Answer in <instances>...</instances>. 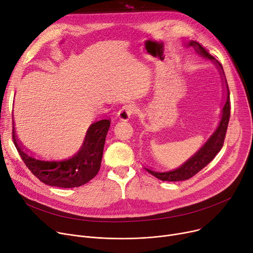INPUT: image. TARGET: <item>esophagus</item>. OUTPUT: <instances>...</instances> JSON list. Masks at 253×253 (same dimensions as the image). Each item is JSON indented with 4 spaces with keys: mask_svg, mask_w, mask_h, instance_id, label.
I'll return each mask as SVG.
<instances>
[{
    "mask_svg": "<svg viewBox=\"0 0 253 253\" xmlns=\"http://www.w3.org/2000/svg\"><path fill=\"white\" fill-rule=\"evenodd\" d=\"M136 111V108L135 106L132 105V104H126V105H124L122 107V109L118 111L117 113V116L118 118H120L121 121H124V122H127L131 114Z\"/></svg>",
    "mask_w": 253,
    "mask_h": 253,
    "instance_id": "esophagus-1",
    "label": "esophagus"
}]
</instances>
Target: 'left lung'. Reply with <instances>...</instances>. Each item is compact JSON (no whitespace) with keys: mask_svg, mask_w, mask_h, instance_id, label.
<instances>
[{"mask_svg":"<svg viewBox=\"0 0 253 253\" xmlns=\"http://www.w3.org/2000/svg\"><path fill=\"white\" fill-rule=\"evenodd\" d=\"M187 47H194L196 52L203 56L211 59V61L216 65V67L219 69L221 76H225L224 69H222L221 64L216 60V59L211 55L209 52L206 51L205 48H203L201 44L198 42L195 41H191L190 42L186 43ZM226 87H227V100L224 107H222L221 110V118L219 125L215 131L212 133V136L207 140V142L200 148V149L190 157L185 163L177 168L173 170H169V171H157L153 170L151 169L145 168V169L154 175L157 179L161 181H168V182H179V181H185L188 179H191L192 176H194L197 172H199L202 169H204L209 163L216 156V154L219 152L221 149L222 145H224V141L226 138V132L228 128V124L230 121V114H231V103H230V91H229V86L228 83L226 81Z\"/></svg>","mask_w":253,"mask_h":253,"instance_id":"obj_1","label":"left lung"}]
</instances>
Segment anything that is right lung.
<instances>
[{
    "mask_svg": "<svg viewBox=\"0 0 253 253\" xmlns=\"http://www.w3.org/2000/svg\"><path fill=\"white\" fill-rule=\"evenodd\" d=\"M110 120H102L88 127L80 150L69 158L48 160L28 154L15 136L12 139L25 166L43 184L59 188H76L86 184L98 173Z\"/></svg>",
    "mask_w": 253,
    "mask_h": 253,
    "instance_id": "right-lung-1",
    "label": "right lung"
}]
</instances>
